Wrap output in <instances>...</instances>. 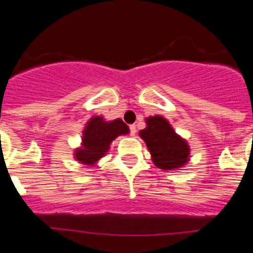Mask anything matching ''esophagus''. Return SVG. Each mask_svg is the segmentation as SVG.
<instances>
[{
	"instance_id": "34e87169",
	"label": "esophagus",
	"mask_w": 253,
	"mask_h": 253,
	"mask_svg": "<svg viewBox=\"0 0 253 253\" xmlns=\"http://www.w3.org/2000/svg\"><path fill=\"white\" fill-rule=\"evenodd\" d=\"M129 129H130V135L134 136V135H135V132H136V129H135V125H130V126H129Z\"/></svg>"
}]
</instances>
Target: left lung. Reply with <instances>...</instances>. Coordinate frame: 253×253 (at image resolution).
<instances>
[{
	"mask_svg": "<svg viewBox=\"0 0 253 253\" xmlns=\"http://www.w3.org/2000/svg\"><path fill=\"white\" fill-rule=\"evenodd\" d=\"M146 127L139 132L150 151L151 159L158 169L179 170L190 161L188 141L178 135L162 115L145 119Z\"/></svg>",
	"mask_w": 253,
	"mask_h": 253,
	"instance_id": "obj_1",
	"label": "left lung"
}]
</instances>
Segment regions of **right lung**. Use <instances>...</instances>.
<instances>
[{
    "label": "right lung",
    "mask_w": 253,
    "mask_h": 253,
    "mask_svg": "<svg viewBox=\"0 0 253 253\" xmlns=\"http://www.w3.org/2000/svg\"><path fill=\"white\" fill-rule=\"evenodd\" d=\"M128 133V126L121 119L107 121L103 117L94 115L82 130L81 146L75 149L74 158L80 164L94 167L107 155L115 138Z\"/></svg>",
    "instance_id": "1"
}]
</instances>
